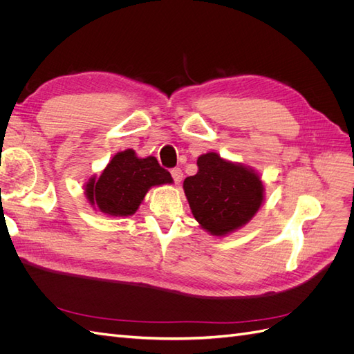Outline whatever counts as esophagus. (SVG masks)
I'll list each match as a JSON object with an SVG mask.
<instances>
[{"label": "esophagus", "instance_id": "obj_1", "mask_svg": "<svg viewBox=\"0 0 354 354\" xmlns=\"http://www.w3.org/2000/svg\"><path fill=\"white\" fill-rule=\"evenodd\" d=\"M171 176H173L176 183H180V181L183 180V171H181L180 168H173L171 169Z\"/></svg>", "mask_w": 354, "mask_h": 354}]
</instances>
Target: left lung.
<instances>
[{
	"mask_svg": "<svg viewBox=\"0 0 354 354\" xmlns=\"http://www.w3.org/2000/svg\"><path fill=\"white\" fill-rule=\"evenodd\" d=\"M198 168V174L183 181V189L199 226L221 238L250 223L264 202L260 174L216 152L201 155Z\"/></svg>",
	"mask_w": 354,
	"mask_h": 354,
	"instance_id": "8db88e82",
	"label": "left lung"
}]
</instances>
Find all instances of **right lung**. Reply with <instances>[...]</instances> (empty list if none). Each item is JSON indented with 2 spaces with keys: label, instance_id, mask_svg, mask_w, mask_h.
<instances>
[{
  "label": "right lung",
  "instance_id": "add662e5",
  "mask_svg": "<svg viewBox=\"0 0 354 354\" xmlns=\"http://www.w3.org/2000/svg\"><path fill=\"white\" fill-rule=\"evenodd\" d=\"M173 177L155 156L138 158L133 149L118 152L103 173L84 186L90 205L111 217H128L140 207L149 189L171 185Z\"/></svg>",
  "mask_w": 354,
  "mask_h": 354
}]
</instances>
